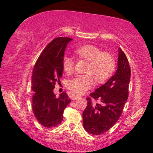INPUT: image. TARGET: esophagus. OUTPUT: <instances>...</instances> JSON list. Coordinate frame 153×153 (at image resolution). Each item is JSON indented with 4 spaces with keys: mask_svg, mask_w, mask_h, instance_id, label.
I'll use <instances>...</instances> for the list:
<instances>
[{
    "mask_svg": "<svg viewBox=\"0 0 153 153\" xmlns=\"http://www.w3.org/2000/svg\"><path fill=\"white\" fill-rule=\"evenodd\" d=\"M71 98L72 100H78V99H79V98H81V97H80L79 96L76 94H72Z\"/></svg>",
    "mask_w": 153,
    "mask_h": 153,
    "instance_id": "1",
    "label": "esophagus"
}]
</instances>
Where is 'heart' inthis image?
<instances>
[{"label":"heart","instance_id":"1","mask_svg":"<svg viewBox=\"0 0 153 153\" xmlns=\"http://www.w3.org/2000/svg\"><path fill=\"white\" fill-rule=\"evenodd\" d=\"M79 58L88 62L85 75H79L67 82L68 88L77 94H82L94 84V79L102 83L109 78L115 69V59L110 53L102 52L94 45L79 46L75 51ZM64 71L71 74L74 71V61L70 56L65 55L63 59Z\"/></svg>","mask_w":153,"mask_h":153}]
</instances>
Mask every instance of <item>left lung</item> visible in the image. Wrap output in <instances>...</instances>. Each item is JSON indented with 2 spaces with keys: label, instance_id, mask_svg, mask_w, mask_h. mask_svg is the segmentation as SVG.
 <instances>
[{
  "label": "left lung",
  "instance_id": "left-lung-1",
  "mask_svg": "<svg viewBox=\"0 0 153 153\" xmlns=\"http://www.w3.org/2000/svg\"><path fill=\"white\" fill-rule=\"evenodd\" d=\"M117 69L115 74L94 92L90 97L99 101L93 104L87 98L88 105L83 112V124L87 132L100 135L115 125L123 112L128 98L131 69L125 53L118 49Z\"/></svg>",
  "mask_w": 153,
  "mask_h": 153
}]
</instances>
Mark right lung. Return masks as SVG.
Masks as SVG:
<instances>
[{
    "label": "right lung",
    "mask_w": 153,
    "mask_h": 153,
    "mask_svg": "<svg viewBox=\"0 0 153 153\" xmlns=\"http://www.w3.org/2000/svg\"><path fill=\"white\" fill-rule=\"evenodd\" d=\"M72 39L59 37L51 41L40 54L33 67L32 76V108L36 118L46 128L61 123L63 111L71 99L66 92L56 97L54 94L56 83L63 76V59L67 45Z\"/></svg>",
    "instance_id": "obj_1"
}]
</instances>
